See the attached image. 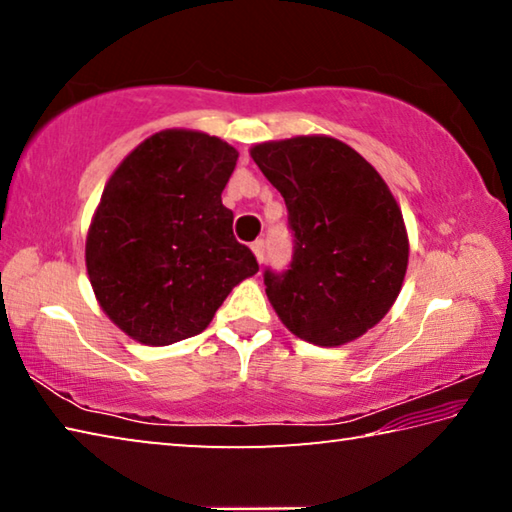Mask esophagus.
<instances>
[{"mask_svg":"<svg viewBox=\"0 0 512 512\" xmlns=\"http://www.w3.org/2000/svg\"><path fill=\"white\" fill-rule=\"evenodd\" d=\"M264 250H266V246H264V239H257V241H253V253H255V257H257V262H259V264L264 262Z\"/></svg>","mask_w":512,"mask_h":512,"instance_id":"esophagus-1","label":"esophagus"}]
</instances>
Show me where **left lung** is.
<instances>
[{"label":"left lung","mask_w":512,"mask_h":512,"mask_svg":"<svg viewBox=\"0 0 512 512\" xmlns=\"http://www.w3.org/2000/svg\"><path fill=\"white\" fill-rule=\"evenodd\" d=\"M289 210L293 257L264 271L291 334L323 348L375 327L400 296L409 237L400 205L370 162L334 137L300 135L250 149Z\"/></svg>","instance_id":"left-lung-1"}]
</instances>
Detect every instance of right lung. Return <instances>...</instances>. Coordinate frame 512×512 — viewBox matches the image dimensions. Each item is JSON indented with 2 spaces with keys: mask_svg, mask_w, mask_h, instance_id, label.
Masks as SVG:
<instances>
[{
  "mask_svg": "<svg viewBox=\"0 0 512 512\" xmlns=\"http://www.w3.org/2000/svg\"><path fill=\"white\" fill-rule=\"evenodd\" d=\"M239 153L198 131H160L112 173L85 241L101 309L144 345L201 334L259 264L232 235L221 192Z\"/></svg>",
  "mask_w": 512,
  "mask_h": 512,
  "instance_id": "obj_1",
  "label": "right lung"
}]
</instances>
